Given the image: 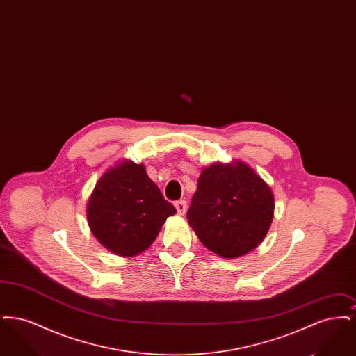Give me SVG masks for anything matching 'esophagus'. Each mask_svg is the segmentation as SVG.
Here are the masks:
<instances>
[{
  "instance_id": "34e87169",
  "label": "esophagus",
  "mask_w": 356,
  "mask_h": 356,
  "mask_svg": "<svg viewBox=\"0 0 356 356\" xmlns=\"http://www.w3.org/2000/svg\"><path fill=\"white\" fill-rule=\"evenodd\" d=\"M175 207H176V209H177V213H179V215H184V213H186V200H179V202H176V203H175Z\"/></svg>"
}]
</instances>
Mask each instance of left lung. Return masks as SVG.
I'll list each match as a JSON object with an SVG mask.
<instances>
[{
    "label": "left lung",
    "instance_id": "1",
    "mask_svg": "<svg viewBox=\"0 0 356 356\" xmlns=\"http://www.w3.org/2000/svg\"><path fill=\"white\" fill-rule=\"evenodd\" d=\"M273 209L271 188L250 165L215 163L202 170L186 219L209 251L235 259L263 241Z\"/></svg>",
    "mask_w": 356,
    "mask_h": 356
}]
</instances>
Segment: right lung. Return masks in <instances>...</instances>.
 Masks as SVG:
<instances>
[{
  "mask_svg": "<svg viewBox=\"0 0 356 356\" xmlns=\"http://www.w3.org/2000/svg\"><path fill=\"white\" fill-rule=\"evenodd\" d=\"M175 213L145 167L131 160L102 175L86 205L92 234L106 250L125 257L144 252Z\"/></svg>",
  "mask_w": 356,
  "mask_h": 356,
  "instance_id": "right-lung-1",
  "label": "right lung"
}]
</instances>
